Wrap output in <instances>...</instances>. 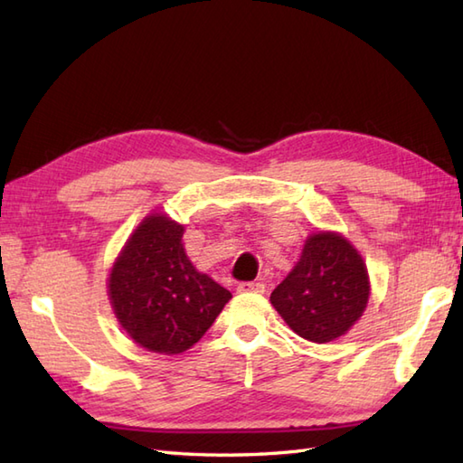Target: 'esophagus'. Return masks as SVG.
<instances>
[{"instance_id":"34e87169","label":"esophagus","mask_w":463,"mask_h":463,"mask_svg":"<svg viewBox=\"0 0 463 463\" xmlns=\"http://www.w3.org/2000/svg\"><path fill=\"white\" fill-rule=\"evenodd\" d=\"M239 292H264V284L259 280H252V282H241L237 287Z\"/></svg>"}]
</instances>
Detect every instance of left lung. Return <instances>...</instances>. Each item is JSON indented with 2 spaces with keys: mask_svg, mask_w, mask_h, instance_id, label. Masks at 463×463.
Returning a JSON list of instances; mask_svg holds the SVG:
<instances>
[{
  "mask_svg": "<svg viewBox=\"0 0 463 463\" xmlns=\"http://www.w3.org/2000/svg\"><path fill=\"white\" fill-rule=\"evenodd\" d=\"M368 294L360 254L340 234L318 232L304 244L298 264L272 290L270 302L298 336L324 344L350 330Z\"/></svg>",
  "mask_w": 463,
  "mask_h": 463,
  "instance_id": "8db88e82",
  "label": "left lung"
}]
</instances>
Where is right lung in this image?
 <instances>
[{
	"instance_id": "1",
	"label": "right lung",
	"mask_w": 463,
	"mask_h": 463,
	"mask_svg": "<svg viewBox=\"0 0 463 463\" xmlns=\"http://www.w3.org/2000/svg\"><path fill=\"white\" fill-rule=\"evenodd\" d=\"M183 226L153 214L137 226L109 277L113 310L139 346L179 354L199 342L232 294L196 272Z\"/></svg>"
}]
</instances>
